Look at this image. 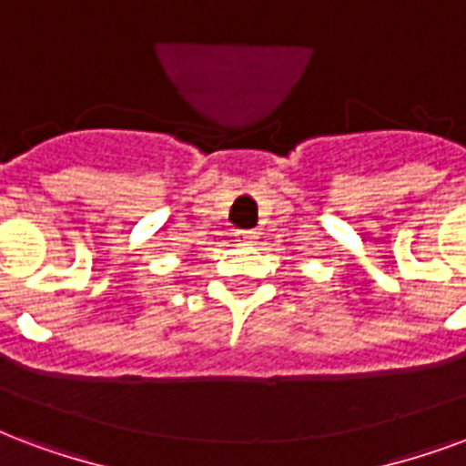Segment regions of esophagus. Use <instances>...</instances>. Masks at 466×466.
Returning a JSON list of instances; mask_svg holds the SVG:
<instances>
[{
	"mask_svg": "<svg viewBox=\"0 0 466 466\" xmlns=\"http://www.w3.org/2000/svg\"><path fill=\"white\" fill-rule=\"evenodd\" d=\"M255 240H258V233H255V230H238V243L253 246Z\"/></svg>",
	"mask_w": 466,
	"mask_h": 466,
	"instance_id": "esophagus-1",
	"label": "esophagus"
}]
</instances>
